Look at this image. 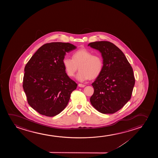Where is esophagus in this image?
I'll return each instance as SVG.
<instances>
[{"label": "esophagus", "instance_id": "34e87169", "mask_svg": "<svg viewBox=\"0 0 158 158\" xmlns=\"http://www.w3.org/2000/svg\"><path fill=\"white\" fill-rule=\"evenodd\" d=\"M78 86L80 87H84L85 86V85L82 84H78Z\"/></svg>", "mask_w": 158, "mask_h": 158}]
</instances>
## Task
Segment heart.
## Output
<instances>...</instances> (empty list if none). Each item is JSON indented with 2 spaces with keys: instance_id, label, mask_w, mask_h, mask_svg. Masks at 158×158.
I'll return each instance as SVG.
<instances>
[{
  "instance_id": "heart-1",
  "label": "heart",
  "mask_w": 158,
  "mask_h": 158,
  "mask_svg": "<svg viewBox=\"0 0 158 158\" xmlns=\"http://www.w3.org/2000/svg\"><path fill=\"white\" fill-rule=\"evenodd\" d=\"M63 64L67 76L70 77L74 76L79 67L80 71L76 77L80 81L97 78L104 67L102 56L99 54H93L92 52L86 48L74 52L72 59L65 57L63 59Z\"/></svg>"
}]
</instances>
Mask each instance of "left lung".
<instances>
[{"instance_id": "8db88e82", "label": "left lung", "mask_w": 158, "mask_h": 158, "mask_svg": "<svg viewBox=\"0 0 158 158\" xmlns=\"http://www.w3.org/2000/svg\"><path fill=\"white\" fill-rule=\"evenodd\" d=\"M99 50L103 58L104 67L92 85L94 93L92 105L103 114H113L125 106L132 96L135 84L133 71L123 52L107 41L89 44Z\"/></svg>"}]
</instances>
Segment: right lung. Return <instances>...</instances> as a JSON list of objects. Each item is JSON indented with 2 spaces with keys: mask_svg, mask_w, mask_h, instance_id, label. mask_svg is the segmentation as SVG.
Here are the masks:
<instances>
[{
  "mask_svg": "<svg viewBox=\"0 0 158 158\" xmlns=\"http://www.w3.org/2000/svg\"><path fill=\"white\" fill-rule=\"evenodd\" d=\"M76 48L69 43L45 44L26 64L23 87L29 105L39 114L54 117L67 106L77 84L66 73L63 60Z\"/></svg>",
  "mask_w": 158,
  "mask_h": 158,
  "instance_id": "right-lung-1",
  "label": "right lung"
}]
</instances>
